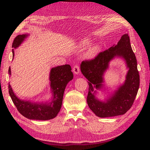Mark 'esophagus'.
<instances>
[{
  "label": "esophagus",
  "instance_id": "1",
  "mask_svg": "<svg viewBox=\"0 0 150 150\" xmlns=\"http://www.w3.org/2000/svg\"><path fill=\"white\" fill-rule=\"evenodd\" d=\"M73 72L74 73V74H75V75L79 74V72H80L79 66L77 65H75L74 67H73Z\"/></svg>",
  "mask_w": 150,
  "mask_h": 150
}]
</instances>
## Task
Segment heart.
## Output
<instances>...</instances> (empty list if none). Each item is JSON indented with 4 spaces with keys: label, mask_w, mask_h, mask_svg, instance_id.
<instances>
[{
    "label": "heart",
    "mask_w": 150,
    "mask_h": 150,
    "mask_svg": "<svg viewBox=\"0 0 150 150\" xmlns=\"http://www.w3.org/2000/svg\"><path fill=\"white\" fill-rule=\"evenodd\" d=\"M90 43H91V41L89 40L88 39L83 40L82 41L80 42L79 47H87L88 45L90 44ZM99 50H100V47L98 45H93V46H91L89 49H88L86 55H87V57L88 58H93L94 57H95L96 55L99 52Z\"/></svg>",
    "instance_id": "1"
}]
</instances>
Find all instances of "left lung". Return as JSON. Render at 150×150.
<instances>
[{
  "label": "left lung",
  "instance_id": "obj_1",
  "mask_svg": "<svg viewBox=\"0 0 150 150\" xmlns=\"http://www.w3.org/2000/svg\"><path fill=\"white\" fill-rule=\"evenodd\" d=\"M116 57L122 58L126 63L128 69L126 79L112 93L104 100H99L96 96L97 91L103 88V75L109 63ZM80 68L88 81V106L96 116L106 118L123 115L132 107L139 88V75L128 34L122 35L117 44L100 52L94 59L83 62Z\"/></svg>",
  "mask_w": 150,
  "mask_h": 150
}]
</instances>
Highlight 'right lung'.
Instances as JSON below:
<instances>
[{
  "mask_svg": "<svg viewBox=\"0 0 150 150\" xmlns=\"http://www.w3.org/2000/svg\"><path fill=\"white\" fill-rule=\"evenodd\" d=\"M29 34L18 35L15 38L12 47H18ZM12 49L13 57L14 50ZM8 74L11 75V67ZM50 83L51 93L52 96L46 102H32L30 100H22L18 97L8 83V92L12 100L18 110L22 116L30 120H47L56 117L62 108L63 94L67 83L73 79V74L69 65L65 64L53 67L50 73Z\"/></svg>",
  "mask_w": 150,
  "mask_h": 150,
  "instance_id": "add662e5",
  "label": "right lung"
}]
</instances>
